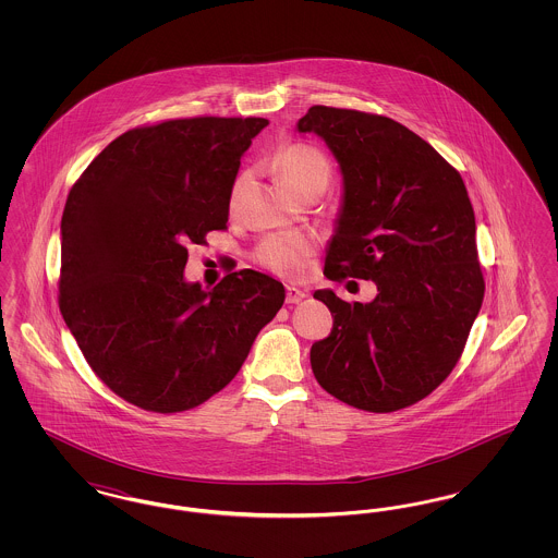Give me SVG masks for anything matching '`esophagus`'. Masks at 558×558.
Instances as JSON below:
<instances>
[{
    "mask_svg": "<svg viewBox=\"0 0 558 558\" xmlns=\"http://www.w3.org/2000/svg\"><path fill=\"white\" fill-rule=\"evenodd\" d=\"M307 296V292L296 289V287H287V303H301Z\"/></svg>",
    "mask_w": 558,
    "mask_h": 558,
    "instance_id": "esophagus-1",
    "label": "esophagus"
}]
</instances>
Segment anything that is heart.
I'll return each instance as SVG.
<instances>
[{"instance_id":"b5f03b06","label":"heart","mask_w":558,"mask_h":558,"mask_svg":"<svg viewBox=\"0 0 558 558\" xmlns=\"http://www.w3.org/2000/svg\"><path fill=\"white\" fill-rule=\"evenodd\" d=\"M274 162L287 186L296 194L316 184L328 186L330 160L326 159V155L316 146L299 142L289 144L278 150ZM312 255L314 242L303 236H269L259 244L255 253L262 266L287 278H296L305 274Z\"/></svg>"}]
</instances>
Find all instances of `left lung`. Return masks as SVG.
I'll return each instance as SVG.
<instances>
[{"instance_id":"8db88e82","label":"left lung","mask_w":558,"mask_h":558,"mask_svg":"<svg viewBox=\"0 0 558 558\" xmlns=\"http://www.w3.org/2000/svg\"><path fill=\"white\" fill-rule=\"evenodd\" d=\"M296 132L324 140L343 178L324 274L376 284L371 303L314 292L335 324L312 345V371L353 408L396 412L448 378L483 303L469 192L448 160L393 119L312 107Z\"/></svg>"}]
</instances>
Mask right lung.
Wrapping results in <instances>:
<instances>
[{
  "instance_id": "1",
  "label": "right lung",
  "mask_w": 558,
  "mask_h": 558,
  "mask_svg": "<svg viewBox=\"0 0 558 558\" xmlns=\"http://www.w3.org/2000/svg\"><path fill=\"white\" fill-rule=\"evenodd\" d=\"M267 119H175L119 135L71 187L60 221V312L87 364L150 412L221 391L284 287L255 269L187 282L186 244L228 223L240 159Z\"/></svg>"
}]
</instances>
